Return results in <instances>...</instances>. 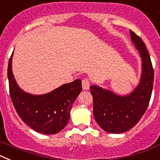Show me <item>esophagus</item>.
Returning <instances> with one entry per match:
<instances>
[{
    "label": "esophagus",
    "mask_w": 160,
    "mask_h": 160,
    "mask_svg": "<svg viewBox=\"0 0 160 160\" xmlns=\"http://www.w3.org/2000/svg\"><path fill=\"white\" fill-rule=\"evenodd\" d=\"M82 86L83 90H89L90 89V79L88 78H83L82 81Z\"/></svg>",
    "instance_id": "esophagus-1"
}]
</instances>
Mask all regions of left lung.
Instances as JSON below:
<instances>
[{
  "mask_svg": "<svg viewBox=\"0 0 160 160\" xmlns=\"http://www.w3.org/2000/svg\"><path fill=\"white\" fill-rule=\"evenodd\" d=\"M131 41L142 58L140 82L132 93L119 96L98 86H91L94 116L104 131L119 134L135 127L149 105L154 82V70L150 54L139 36L130 30Z\"/></svg>",
  "mask_w": 160,
  "mask_h": 160,
  "instance_id": "left-lung-1",
  "label": "left lung"
}]
</instances>
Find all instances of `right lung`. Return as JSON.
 <instances>
[{
	"mask_svg": "<svg viewBox=\"0 0 160 160\" xmlns=\"http://www.w3.org/2000/svg\"><path fill=\"white\" fill-rule=\"evenodd\" d=\"M12 56L8 60V79L11 100L18 114L37 132L46 135L58 133L69 122L72 105L82 90L81 79L62 85L46 94H28L14 79Z\"/></svg>",
	"mask_w": 160,
	"mask_h": 160,
	"instance_id": "add662e5",
	"label": "right lung"
}]
</instances>
